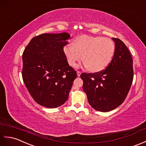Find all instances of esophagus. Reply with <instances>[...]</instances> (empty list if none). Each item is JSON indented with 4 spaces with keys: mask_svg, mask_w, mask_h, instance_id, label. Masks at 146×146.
<instances>
[{
    "mask_svg": "<svg viewBox=\"0 0 146 146\" xmlns=\"http://www.w3.org/2000/svg\"><path fill=\"white\" fill-rule=\"evenodd\" d=\"M77 76L79 77V76H80V74H81V72H80V71L77 70Z\"/></svg>",
    "mask_w": 146,
    "mask_h": 146,
    "instance_id": "1",
    "label": "esophagus"
}]
</instances>
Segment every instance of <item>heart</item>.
<instances>
[{"mask_svg":"<svg viewBox=\"0 0 146 146\" xmlns=\"http://www.w3.org/2000/svg\"><path fill=\"white\" fill-rule=\"evenodd\" d=\"M63 51L70 66L74 67L82 59L87 70L96 72L104 69L111 62L115 45L109 38L82 35L75 38L74 45L65 46Z\"/></svg>","mask_w":146,"mask_h":146,"instance_id":"b5f03b06","label":"heart"}]
</instances>
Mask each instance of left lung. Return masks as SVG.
I'll return each mask as SVG.
<instances>
[{
    "label": "left lung",
    "mask_w": 146,
    "mask_h": 146,
    "mask_svg": "<svg viewBox=\"0 0 146 146\" xmlns=\"http://www.w3.org/2000/svg\"><path fill=\"white\" fill-rule=\"evenodd\" d=\"M112 38L115 42L114 54L106 69L80 75L89 104L100 112L111 111L121 105L133 80V61L130 52L121 40Z\"/></svg>",
    "instance_id": "8db88e82"
}]
</instances>
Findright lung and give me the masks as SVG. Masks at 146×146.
<instances>
[{
	"label": "right lung",
	"mask_w": 146,
	"mask_h": 146,
	"mask_svg": "<svg viewBox=\"0 0 146 146\" xmlns=\"http://www.w3.org/2000/svg\"><path fill=\"white\" fill-rule=\"evenodd\" d=\"M70 37L66 32L37 35L22 55L24 82L35 101L46 108L64 104L77 77L63 51Z\"/></svg>",
	"instance_id": "right-lung-1"
}]
</instances>
